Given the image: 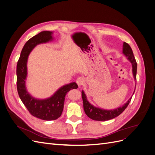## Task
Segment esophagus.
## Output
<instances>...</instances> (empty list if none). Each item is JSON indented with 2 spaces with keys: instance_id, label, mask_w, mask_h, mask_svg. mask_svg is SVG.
<instances>
[{
  "instance_id": "34e87169",
  "label": "esophagus",
  "mask_w": 155,
  "mask_h": 155,
  "mask_svg": "<svg viewBox=\"0 0 155 155\" xmlns=\"http://www.w3.org/2000/svg\"><path fill=\"white\" fill-rule=\"evenodd\" d=\"M85 79H84L83 78H82V77L78 78L77 79V80H76V83H77L79 87H81V85H83V84L85 83Z\"/></svg>"
}]
</instances>
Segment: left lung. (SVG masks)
Masks as SVG:
<instances>
[{"label":"left lung","mask_w":155,"mask_h":155,"mask_svg":"<svg viewBox=\"0 0 155 155\" xmlns=\"http://www.w3.org/2000/svg\"><path fill=\"white\" fill-rule=\"evenodd\" d=\"M123 54L127 58V59L131 63V64H132L133 77L134 80L137 81V63L135 60V58L134 56L132 49H131L130 46L127 43H125V42H124L123 44ZM134 91L133 92V94L134 93ZM81 94L83 102V109L84 110H85V114L88 118L96 121H107L116 118V117L121 114L124 111L127 107L129 104V103L131 100V98H132V97H130L129 98V100L127 101L123 106L120 107L115 109L106 110L101 109V108L99 107H96L95 106L91 104L87 100V96L83 91H82L81 92Z\"/></svg>","instance_id":"8db88e82"}]
</instances>
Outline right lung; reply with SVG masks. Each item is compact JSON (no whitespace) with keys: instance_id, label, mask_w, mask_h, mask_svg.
I'll return each instance as SVG.
<instances>
[{"instance_id":"1","label":"right lung","mask_w":155,"mask_h":155,"mask_svg":"<svg viewBox=\"0 0 155 155\" xmlns=\"http://www.w3.org/2000/svg\"><path fill=\"white\" fill-rule=\"evenodd\" d=\"M52 31H43L30 39L23 47L17 64V88L22 102L32 116L47 121L59 118L63 110L65 96L70 90L78 87L76 83H70L60 87L51 97L43 100L34 97L27 91L26 79L28 55L37 45L52 41Z\"/></svg>"}]
</instances>
